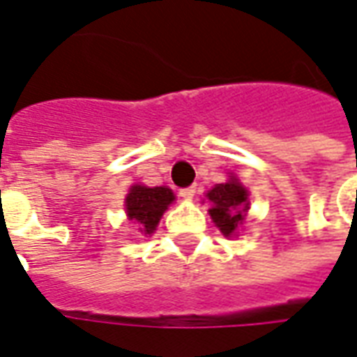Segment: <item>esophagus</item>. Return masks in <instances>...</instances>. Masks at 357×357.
Instances as JSON below:
<instances>
[{
	"label": "esophagus",
	"mask_w": 357,
	"mask_h": 357,
	"mask_svg": "<svg viewBox=\"0 0 357 357\" xmlns=\"http://www.w3.org/2000/svg\"><path fill=\"white\" fill-rule=\"evenodd\" d=\"M184 199H190L196 196V186H188V188H183V190L178 192Z\"/></svg>",
	"instance_id": "obj_1"
}]
</instances>
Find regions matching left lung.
<instances>
[{
    "mask_svg": "<svg viewBox=\"0 0 357 357\" xmlns=\"http://www.w3.org/2000/svg\"><path fill=\"white\" fill-rule=\"evenodd\" d=\"M207 199L211 204L209 215L215 225L221 229L225 236H231L236 231V227L242 223L250 204L246 188L236 178H232L229 183L217 184L213 190L207 192Z\"/></svg>",
    "mask_w": 357,
    "mask_h": 357,
    "instance_id": "1",
    "label": "left lung"
}]
</instances>
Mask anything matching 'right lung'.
Segmentation results:
<instances>
[{"label": "right lung", "instance_id": "right-lung-1", "mask_svg": "<svg viewBox=\"0 0 357 357\" xmlns=\"http://www.w3.org/2000/svg\"><path fill=\"white\" fill-rule=\"evenodd\" d=\"M173 192L165 186H132L126 196V213L130 221L140 227V231L151 234L158 227L161 215L173 202Z\"/></svg>", "mask_w": 357, "mask_h": 357}]
</instances>
